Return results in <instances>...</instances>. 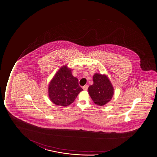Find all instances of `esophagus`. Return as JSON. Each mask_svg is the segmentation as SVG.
Here are the masks:
<instances>
[{
  "instance_id": "obj_1",
  "label": "esophagus",
  "mask_w": 157,
  "mask_h": 157,
  "mask_svg": "<svg viewBox=\"0 0 157 157\" xmlns=\"http://www.w3.org/2000/svg\"><path fill=\"white\" fill-rule=\"evenodd\" d=\"M82 88L85 91H86V90H88V85H85V86H83Z\"/></svg>"
}]
</instances>
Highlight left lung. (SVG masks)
Masks as SVG:
<instances>
[{
    "label": "left lung",
    "mask_w": 157,
    "mask_h": 157,
    "mask_svg": "<svg viewBox=\"0 0 157 157\" xmlns=\"http://www.w3.org/2000/svg\"><path fill=\"white\" fill-rule=\"evenodd\" d=\"M94 84L89 87V94L95 104L103 105L111 100L114 89L105 75L95 74L93 77Z\"/></svg>",
    "instance_id": "obj_1"
}]
</instances>
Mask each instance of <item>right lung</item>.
Wrapping results in <instances>:
<instances>
[{
  "label": "right lung",
  "instance_id": "add662e5",
  "mask_svg": "<svg viewBox=\"0 0 157 157\" xmlns=\"http://www.w3.org/2000/svg\"><path fill=\"white\" fill-rule=\"evenodd\" d=\"M82 90L77 78L72 76L71 69L63 66L50 82L48 95L55 104L66 106L71 104Z\"/></svg>",
  "mask_w": 157,
  "mask_h": 157
}]
</instances>
